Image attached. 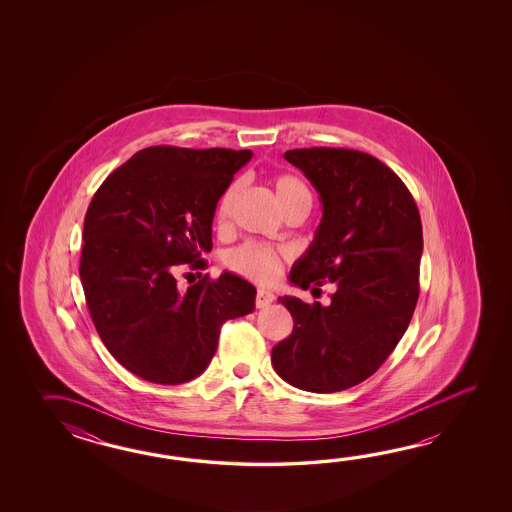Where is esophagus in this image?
I'll list each match as a JSON object with an SVG mask.
<instances>
[{"instance_id":"obj_1","label":"esophagus","mask_w":512,"mask_h":512,"mask_svg":"<svg viewBox=\"0 0 512 512\" xmlns=\"http://www.w3.org/2000/svg\"><path fill=\"white\" fill-rule=\"evenodd\" d=\"M276 300V296L271 293V291H263L260 289L258 293H256V307H267V305H271L272 302Z\"/></svg>"}]
</instances>
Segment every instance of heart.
I'll use <instances>...</instances> for the list:
<instances>
[{
  "label": "heart",
  "mask_w": 512,
  "mask_h": 512,
  "mask_svg": "<svg viewBox=\"0 0 512 512\" xmlns=\"http://www.w3.org/2000/svg\"><path fill=\"white\" fill-rule=\"evenodd\" d=\"M240 188V181H234L227 186L223 196L219 197L218 212H216L219 225H225L229 221L232 207L240 196ZM272 188L282 210H287L300 201H311V194L304 185V181L294 175H276L272 179ZM227 263L232 271L240 272L241 276L249 278L252 282L272 283L276 282L278 276L282 274L283 254L267 245L249 241L230 252Z\"/></svg>",
  "instance_id": "obj_1"
}]
</instances>
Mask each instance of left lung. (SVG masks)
Masks as SVG:
<instances>
[{
  "label": "left lung",
  "instance_id": "1",
  "mask_svg": "<svg viewBox=\"0 0 512 512\" xmlns=\"http://www.w3.org/2000/svg\"><path fill=\"white\" fill-rule=\"evenodd\" d=\"M315 186L322 221L289 274L294 285H335L331 304L278 298L293 333L272 348L283 381L333 393L366 381L390 357L419 298L423 227L399 175L368 153L300 148L283 153Z\"/></svg>",
  "mask_w": 512,
  "mask_h": 512
}]
</instances>
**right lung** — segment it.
I'll return each mask as SVG.
<instances>
[{
    "mask_svg": "<svg viewBox=\"0 0 512 512\" xmlns=\"http://www.w3.org/2000/svg\"><path fill=\"white\" fill-rule=\"evenodd\" d=\"M251 150L152 146L106 177L84 219L80 280L109 353L133 375L183 384L207 370L221 326L254 311L256 289L232 272L177 287L203 269L219 197Z\"/></svg>",
    "mask_w": 512,
    "mask_h": 512,
    "instance_id": "obj_1",
    "label": "right lung"
}]
</instances>
